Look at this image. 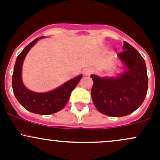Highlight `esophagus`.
I'll list each match as a JSON object with an SVG mask.
<instances>
[{
  "label": "esophagus",
  "instance_id": "obj_1",
  "mask_svg": "<svg viewBox=\"0 0 160 160\" xmlns=\"http://www.w3.org/2000/svg\"><path fill=\"white\" fill-rule=\"evenodd\" d=\"M92 73V69L91 68H86L85 70H84V75H86V76H88L91 74Z\"/></svg>",
  "mask_w": 160,
  "mask_h": 160
}]
</instances>
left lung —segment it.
<instances>
[{
    "label": "left lung",
    "mask_w": 160,
    "mask_h": 160,
    "mask_svg": "<svg viewBox=\"0 0 160 160\" xmlns=\"http://www.w3.org/2000/svg\"><path fill=\"white\" fill-rule=\"evenodd\" d=\"M118 56L128 69L118 78L93 80L92 98L98 111L111 117H123L136 111L143 102L148 89V76L143 58L138 51L125 42Z\"/></svg>",
    "instance_id": "1"
}]
</instances>
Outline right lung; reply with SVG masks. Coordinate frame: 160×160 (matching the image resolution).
<instances>
[{"mask_svg":"<svg viewBox=\"0 0 160 160\" xmlns=\"http://www.w3.org/2000/svg\"><path fill=\"white\" fill-rule=\"evenodd\" d=\"M41 38L42 37H38L32 41L17 58L12 76V87L13 94L19 103L27 111L34 114L47 115L54 114L64 108L69 99L70 94L80 82L82 75H80L58 88L46 93H37L26 88L21 79L23 59L32 46Z\"/></svg>","mask_w":160,"mask_h":160,"instance_id":"add662e5","label":"right lung"}]
</instances>
